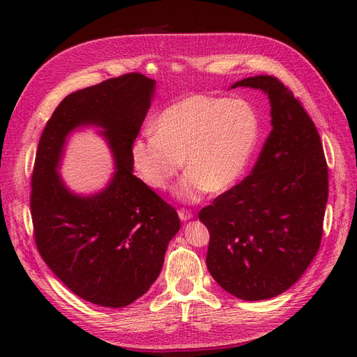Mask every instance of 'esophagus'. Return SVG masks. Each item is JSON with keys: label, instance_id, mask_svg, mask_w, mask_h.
Wrapping results in <instances>:
<instances>
[{"label": "esophagus", "instance_id": "esophagus-1", "mask_svg": "<svg viewBox=\"0 0 357 357\" xmlns=\"http://www.w3.org/2000/svg\"><path fill=\"white\" fill-rule=\"evenodd\" d=\"M178 218H180L181 222H188V220H190V219L193 218V214H192V211H189V210L180 208V210H178Z\"/></svg>", "mask_w": 357, "mask_h": 357}]
</instances>
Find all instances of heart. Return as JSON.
Returning a JSON list of instances; mask_svg holds the SVG:
<instances>
[{"label":"heart","mask_w":357,"mask_h":357,"mask_svg":"<svg viewBox=\"0 0 357 357\" xmlns=\"http://www.w3.org/2000/svg\"><path fill=\"white\" fill-rule=\"evenodd\" d=\"M155 135L138 137L131 159L149 188L165 190L180 169H188L174 189L183 202H197L205 193H223L238 181L261 138V121L244 100L190 95L162 110Z\"/></svg>","instance_id":"heart-1"}]
</instances>
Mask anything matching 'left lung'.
I'll return each instance as SVG.
<instances>
[{
	"mask_svg": "<svg viewBox=\"0 0 357 357\" xmlns=\"http://www.w3.org/2000/svg\"><path fill=\"white\" fill-rule=\"evenodd\" d=\"M268 95L271 125L256 164L240 185L199 211L210 232L207 268L244 301L294 286L317 255L328 202V165L314 122L273 75L235 82Z\"/></svg>",
	"mask_w": 357,
	"mask_h": 357,
	"instance_id": "obj_1",
	"label": "left lung"
}]
</instances>
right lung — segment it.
<instances>
[{"instance_id":"add662e5","label":"right lung","mask_w":357,"mask_h":357,"mask_svg":"<svg viewBox=\"0 0 357 357\" xmlns=\"http://www.w3.org/2000/svg\"><path fill=\"white\" fill-rule=\"evenodd\" d=\"M156 82L131 73L66 96L41 134L31 180V215L43 261L73 294L122 308L158 278L178 229L174 207L135 177L131 146ZM95 126L111 146L115 172L101 191L73 192L57 172L68 135Z\"/></svg>"}]
</instances>
